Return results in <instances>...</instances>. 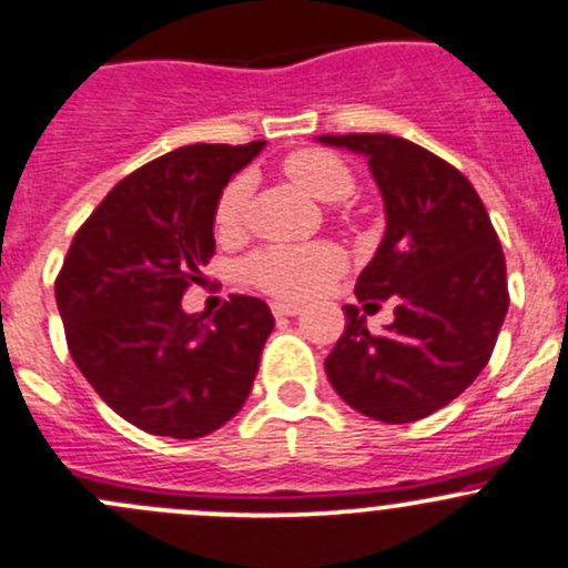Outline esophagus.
<instances>
[{
  "label": "esophagus",
  "instance_id": "34e87169",
  "mask_svg": "<svg viewBox=\"0 0 568 568\" xmlns=\"http://www.w3.org/2000/svg\"><path fill=\"white\" fill-rule=\"evenodd\" d=\"M272 313L277 318L283 316H300L302 307L300 305H291V302H272Z\"/></svg>",
  "mask_w": 568,
  "mask_h": 568
}]
</instances>
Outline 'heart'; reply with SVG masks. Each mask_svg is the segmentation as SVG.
<instances>
[{
  "mask_svg": "<svg viewBox=\"0 0 568 568\" xmlns=\"http://www.w3.org/2000/svg\"><path fill=\"white\" fill-rule=\"evenodd\" d=\"M285 175L302 192L326 205L343 203L354 192L352 170L326 151L294 153L285 162ZM247 200L250 178L236 175L216 203L214 225L220 236H236L242 231ZM341 255L332 247H266L244 263V277L274 296L302 300L324 288L341 272Z\"/></svg>",
  "mask_w": 568,
  "mask_h": 568,
  "instance_id": "obj_1",
  "label": "heart"
}]
</instances>
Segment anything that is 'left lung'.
<instances>
[{"instance_id": "left-lung-1", "label": "left lung", "mask_w": 568, "mask_h": 568, "mask_svg": "<svg viewBox=\"0 0 568 568\" xmlns=\"http://www.w3.org/2000/svg\"><path fill=\"white\" fill-rule=\"evenodd\" d=\"M359 153L385 203V236L357 277L365 307L393 300L371 335L346 305V329L324 359L335 393L382 423H412L462 395L486 368L508 313L506 257L489 214L459 170L390 134H324Z\"/></svg>"}]
</instances>
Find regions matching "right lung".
Segmentation results:
<instances>
[{
    "label": "right lung",
    "mask_w": 568,
    "mask_h": 568,
    "mask_svg": "<svg viewBox=\"0 0 568 568\" xmlns=\"http://www.w3.org/2000/svg\"><path fill=\"white\" fill-rule=\"evenodd\" d=\"M266 142L183 145L118 183L79 227L54 283L68 348L123 420L197 439L244 406L274 329L266 302L233 294L214 318L183 291L214 255L222 189Z\"/></svg>",
    "instance_id": "right-lung-1"
}]
</instances>
